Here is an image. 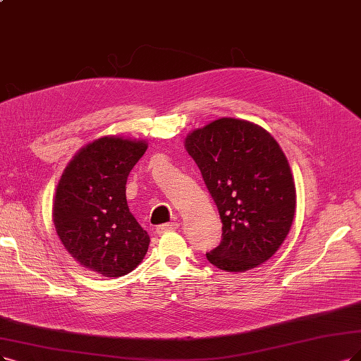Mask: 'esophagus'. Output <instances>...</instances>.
Here are the masks:
<instances>
[{"mask_svg": "<svg viewBox=\"0 0 361 361\" xmlns=\"http://www.w3.org/2000/svg\"><path fill=\"white\" fill-rule=\"evenodd\" d=\"M178 229V223L177 221H171V223H165V224H160L156 228V232L160 233H165L168 231H177Z\"/></svg>", "mask_w": 361, "mask_h": 361, "instance_id": "obj_1", "label": "esophagus"}]
</instances>
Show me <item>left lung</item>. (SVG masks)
<instances>
[{
  "label": "left lung",
  "mask_w": 361,
  "mask_h": 361,
  "mask_svg": "<svg viewBox=\"0 0 361 361\" xmlns=\"http://www.w3.org/2000/svg\"><path fill=\"white\" fill-rule=\"evenodd\" d=\"M221 220L207 252L221 271L245 272L271 259L291 228L296 190L287 159L263 128L224 117L185 138Z\"/></svg>",
  "instance_id": "left-lung-1"
}]
</instances>
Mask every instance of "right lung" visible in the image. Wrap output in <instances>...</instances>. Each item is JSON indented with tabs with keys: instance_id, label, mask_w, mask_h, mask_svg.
Here are the masks:
<instances>
[{
	"instance_id": "right-lung-1",
	"label": "right lung",
	"mask_w": 361,
	"mask_h": 361,
	"mask_svg": "<svg viewBox=\"0 0 361 361\" xmlns=\"http://www.w3.org/2000/svg\"><path fill=\"white\" fill-rule=\"evenodd\" d=\"M147 144L104 137L80 150L63 171L53 204V223L63 247L83 268L122 276L137 268L150 238L130 214L129 172Z\"/></svg>"
}]
</instances>
